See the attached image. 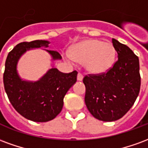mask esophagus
Listing matches in <instances>:
<instances>
[{
    "label": "esophagus",
    "mask_w": 148,
    "mask_h": 148,
    "mask_svg": "<svg viewBox=\"0 0 148 148\" xmlns=\"http://www.w3.org/2000/svg\"><path fill=\"white\" fill-rule=\"evenodd\" d=\"M77 81H82L83 80V75L82 74H80V73H78L77 76Z\"/></svg>",
    "instance_id": "esophagus-1"
}]
</instances>
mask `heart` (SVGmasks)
<instances>
[{
	"mask_svg": "<svg viewBox=\"0 0 148 148\" xmlns=\"http://www.w3.org/2000/svg\"><path fill=\"white\" fill-rule=\"evenodd\" d=\"M116 49L111 42L99 39H86L71 47L70 54L65 55L66 60L83 62L85 70L92 74H105L114 65Z\"/></svg>",
	"mask_w": 148,
	"mask_h": 148,
	"instance_id": "heart-1",
	"label": "heart"
}]
</instances>
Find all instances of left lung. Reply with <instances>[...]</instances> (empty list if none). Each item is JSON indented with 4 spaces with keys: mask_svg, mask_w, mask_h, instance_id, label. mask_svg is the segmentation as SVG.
I'll use <instances>...</instances> for the list:
<instances>
[{
    "mask_svg": "<svg viewBox=\"0 0 148 148\" xmlns=\"http://www.w3.org/2000/svg\"><path fill=\"white\" fill-rule=\"evenodd\" d=\"M118 60L106 74L83 78L85 102L94 117L102 121L121 119L132 108L140 89L139 58L127 46L112 39Z\"/></svg>",
    "mask_w": 148,
    "mask_h": 148,
    "instance_id": "left-lung-1",
    "label": "left lung"
}]
</instances>
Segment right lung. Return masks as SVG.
Listing matches in <instances>:
<instances>
[{
  "label": "right lung",
  "mask_w": 148,
  "mask_h": 148,
  "mask_svg": "<svg viewBox=\"0 0 148 148\" xmlns=\"http://www.w3.org/2000/svg\"><path fill=\"white\" fill-rule=\"evenodd\" d=\"M47 40L19 43L8 53L4 73L5 92L14 109L24 117L35 122H47L60 113L63 98L77 81V71L62 73L54 66L38 81L24 80L17 71L18 62L29 50L48 47ZM52 61L61 60L59 53L43 49Z\"/></svg>",
  "instance_id": "add662e5"
}]
</instances>
